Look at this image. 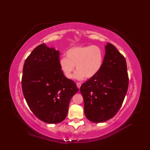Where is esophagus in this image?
Here are the masks:
<instances>
[{
    "instance_id": "34e87169",
    "label": "esophagus",
    "mask_w": 150,
    "mask_h": 150,
    "mask_svg": "<svg viewBox=\"0 0 150 150\" xmlns=\"http://www.w3.org/2000/svg\"><path fill=\"white\" fill-rule=\"evenodd\" d=\"M77 87H78V88H80V87H81V84L80 83H77Z\"/></svg>"
}]
</instances>
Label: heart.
<instances>
[{"label":"heart","instance_id":"heart-1","mask_svg":"<svg viewBox=\"0 0 150 150\" xmlns=\"http://www.w3.org/2000/svg\"><path fill=\"white\" fill-rule=\"evenodd\" d=\"M66 57L59 61L60 68L67 79H71L75 71V78L79 80L85 77L93 78L98 74L103 67V51L98 45H81L71 47L66 52Z\"/></svg>","mask_w":150,"mask_h":150}]
</instances>
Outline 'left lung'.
Returning a JSON list of instances; mask_svg holds the SVG:
<instances>
[{"instance_id":"1","label":"left lung","mask_w":150,"mask_h":150,"mask_svg":"<svg viewBox=\"0 0 150 150\" xmlns=\"http://www.w3.org/2000/svg\"><path fill=\"white\" fill-rule=\"evenodd\" d=\"M103 67L80 87L85 115L93 122H103L120 110L128 88L126 62L115 45L108 43Z\"/></svg>"}]
</instances>
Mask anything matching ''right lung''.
Returning a JSON list of instances; mask_svg holds the SVG:
<instances>
[{
  "mask_svg": "<svg viewBox=\"0 0 150 150\" xmlns=\"http://www.w3.org/2000/svg\"><path fill=\"white\" fill-rule=\"evenodd\" d=\"M22 88L34 115L48 124L64 120L71 98L79 91L61 69L59 51L44 44L35 47L25 61Z\"/></svg>",
  "mask_w": 150,
  "mask_h": 150,
  "instance_id": "1",
  "label": "right lung"
}]
</instances>
